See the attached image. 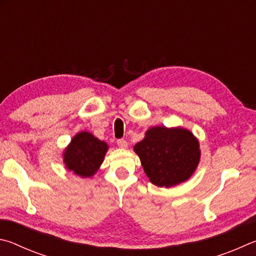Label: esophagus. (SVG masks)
Wrapping results in <instances>:
<instances>
[{
  "label": "esophagus",
  "instance_id": "esophagus-1",
  "mask_svg": "<svg viewBox=\"0 0 256 256\" xmlns=\"http://www.w3.org/2000/svg\"><path fill=\"white\" fill-rule=\"evenodd\" d=\"M116 145H118L120 148H126V147H127V142H126L124 140H122V138H121V140H116Z\"/></svg>",
  "mask_w": 256,
  "mask_h": 256
}]
</instances>
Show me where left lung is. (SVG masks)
Wrapping results in <instances>:
<instances>
[{
  "label": "left lung",
  "mask_w": 256,
  "mask_h": 256,
  "mask_svg": "<svg viewBox=\"0 0 256 256\" xmlns=\"http://www.w3.org/2000/svg\"><path fill=\"white\" fill-rule=\"evenodd\" d=\"M134 150L146 176L158 186L170 188L186 181L200 160L198 140L183 128H150Z\"/></svg>",
  "instance_id": "obj_1"
}]
</instances>
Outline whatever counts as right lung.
I'll use <instances>...</instances> for the list:
<instances>
[{"label":"right lung","mask_w":256,"mask_h":256,"mask_svg":"<svg viewBox=\"0 0 256 256\" xmlns=\"http://www.w3.org/2000/svg\"><path fill=\"white\" fill-rule=\"evenodd\" d=\"M106 150L108 145L104 142L98 140L92 134L82 132L72 140L66 148L64 162L70 171L82 178H88L98 171Z\"/></svg>","instance_id":"obj_1"}]
</instances>
